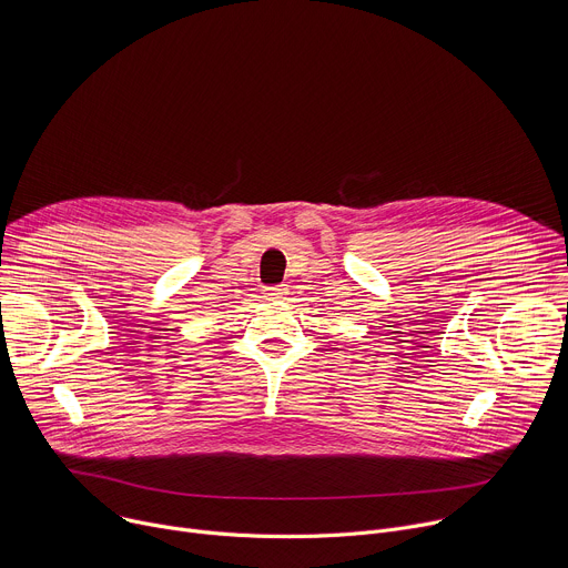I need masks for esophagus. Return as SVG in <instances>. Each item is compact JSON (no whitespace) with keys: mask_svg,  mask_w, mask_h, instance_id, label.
Masks as SVG:
<instances>
[{"mask_svg":"<svg viewBox=\"0 0 568 568\" xmlns=\"http://www.w3.org/2000/svg\"><path fill=\"white\" fill-rule=\"evenodd\" d=\"M270 301H283L285 294H287V287L285 285H274V287H265L263 292Z\"/></svg>","mask_w":568,"mask_h":568,"instance_id":"1","label":"esophagus"}]
</instances>
